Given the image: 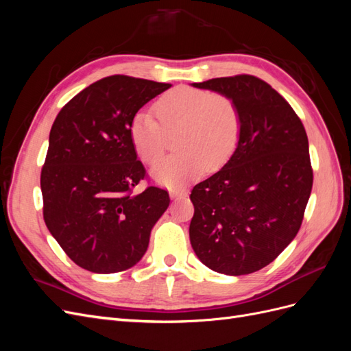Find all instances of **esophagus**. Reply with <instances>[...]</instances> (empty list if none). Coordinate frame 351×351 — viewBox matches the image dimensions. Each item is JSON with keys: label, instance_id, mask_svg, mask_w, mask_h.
Returning a JSON list of instances; mask_svg holds the SVG:
<instances>
[{"label": "esophagus", "instance_id": "esophagus-1", "mask_svg": "<svg viewBox=\"0 0 351 351\" xmlns=\"http://www.w3.org/2000/svg\"><path fill=\"white\" fill-rule=\"evenodd\" d=\"M169 196H171V199H174V200H177V199L182 197V196H180L177 192H171V193H169Z\"/></svg>", "mask_w": 351, "mask_h": 351}]
</instances>
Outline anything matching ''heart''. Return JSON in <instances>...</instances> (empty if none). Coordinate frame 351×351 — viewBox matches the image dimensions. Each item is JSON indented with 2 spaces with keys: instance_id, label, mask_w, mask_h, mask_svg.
Returning <instances> with one entry per match:
<instances>
[{
  "instance_id": "b5f03b06",
  "label": "heart",
  "mask_w": 351,
  "mask_h": 351,
  "mask_svg": "<svg viewBox=\"0 0 351 351\" xmlns=\"http://www.w3.org/2000/svg\"><path fill=\"white\" fill-rule=\"evenodd\" d=\"M157 121L149 111L136 112L129 125L130 141L143 162L152 164L165 151L167 133L176 136L177 154L151 169L159 184L182 187L208 169L224 165L240 137V115L228 97L205 89L174 88L155 102Z\"/></svg>"
}]
</instances>
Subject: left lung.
<instances>
[{"instance_id":"8db88e82","label":"left lung","mask_w":351,"mask_h":351,"mask_svg":"<svg viewBox=\"0 0 351 351\" xmlns=\"http://www.w3.org/2000/svg\"><path fill=\"white\" fill-rule=\"evenodd\" d=\"M192 86L228 97L239 110L241 129L226 165L192 190L190 243L212 271L256 272L300 230L313 184L306 130L290 104L254 76Z\"/></svg>"}]
</instances>
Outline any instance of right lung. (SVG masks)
Segmentation results:
<instances>
[{"instance_id":"add662e5","label":"right lung","mask_w":351,"mask_h":351,"mask_svg":"<svg viewBox=\"0 0 351 351\" xmlns=\"http://www.w3.org/2000/svg\"><path fill=\"white\" fill-rule=\"evenodd\" d=\"M169 83L115 74L92 83L58 112L40 173L44 219L80 268L114 274L139 262L156 221L169 205L167 190L147 187L129 125Z\"/></svg>"}]
</instances>
